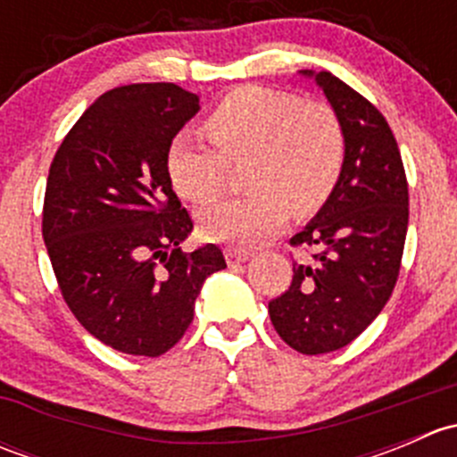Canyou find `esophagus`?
Masks as SVG:
<instances>
[{"label":"esophagus","mask_w":457,"mask_h":457,"mask_svg":"<svg viewBox=\"0 0 457 457\" xmlns=\"http://www.w3.org/2000/svg\"><path fill=\"white\" fill-rule=\"evenodd\" d=\"M252 254L247 250H237V247H228L225 250V261H228V265H241V262H245L247 258Z\"/></svg>","instance_id":"obj_1"}]
</instances>
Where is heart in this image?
I'll use <instances>...</instances> for the list:
<instances>
[{"instance_id":"b5f03b06","label":"heart","mask_w":457,"mask_h":457,"mask_svg":"<svg viewBox=\"0 0 457 457\" xmlns=\"http://www.w3.org/2000/svg\"><path fill=\"white\" fill-rule=\"evenodd\" d=\"M210 143L179 132L165 165L174 190L186 199H214L225 186L228 163L245 165L247 195L201 212L207 241L252 247L296 214L318 210L334 192L345 165V132L334 110L292 92L243 86L228 92L203 123Z\"/></svg>"}]
</instances>
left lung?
<instances>
[{
    "label": "left lung",
    "instance_id": "obj_1",
    "mask_svg": "<svg viewBox=\"0 0 457 457\" xmlns=\"http://www.w3.org/2000/svg\"><path fill=\"white\" fill-rule=\"evenodd\" d=\"M325 92L345 132V165L325 205L292 245V285L270 303L280 338L307 356L345 347L376 320L395 287L409 225L398 143L378 108L331 72L301 71Z\"/></svg>",
    "mask_w": 457,
    "mask_h": 457
}]
</instances>
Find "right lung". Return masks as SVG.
Listing matches in <instances>:
<instances>
[{
  "mask_svg": "<svg viewBox=\"0 0 457 457\" xmlns=\"http://www.w3.org/2000/svg\"><path fill=\"white\" fill-rule=\"evenodd\" d=\"M201 110L174 84L108 90L72 126L50 163L44 243L63 301L96 340L156 358L183 338L203 283L225 270L207 243L181 250L192 219L165 154Z\"/></svg>",
  "mask_w": 457,
  "mask_h": 457,
  "instance_id": "1",
  "label": "right lung"
}]
</instances>
